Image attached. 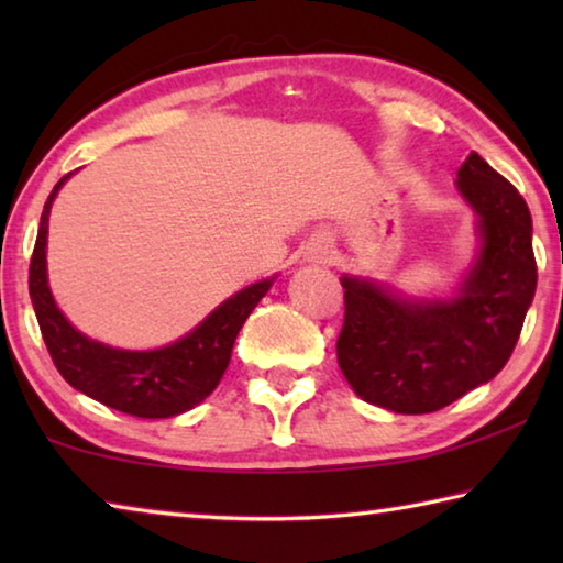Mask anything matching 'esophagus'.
<instances>
[{
  "mask_svg": "<svg viewBox=\"0 0 563 563\" xmlns=\"http://www.w3.org/2000/svg\"><path fill=\"white\" fill-rule=\"evenodd\" d=\"M330 245L325 243V241H318V243H312L310 247H308V258L310 261H316V263H328L330 261Z\"/></svg>",
  "mask_w": 563,
  "mask_h": 563,
  "instance_id": "34e87169",
  "label": "esophagus"
}]
</instances>
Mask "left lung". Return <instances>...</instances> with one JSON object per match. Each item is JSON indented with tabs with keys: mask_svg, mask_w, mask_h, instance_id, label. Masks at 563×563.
<instances>
[{
	"mask_svg": "<svg viewBox=\"0 0 563 563\" xmlns=\"http://www.w3.org/2000/svg\"><path fill=\"white\" fill-rule=\"evenodd\" d=\"M456 188L479 216L482 247L454 298L412 300L340 278L338 365L365 402L399 415L437 412L489 383L511 357L537 290L531 213L519 190L474 151Z\"/></svg>",
	"mask_w": 563,
	"mask_h": 563,
	"instance_id": "left-lung-1",
	"label": "left lung"
}]
</instances>
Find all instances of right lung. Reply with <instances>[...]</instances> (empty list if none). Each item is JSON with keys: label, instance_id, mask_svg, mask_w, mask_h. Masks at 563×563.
<instances>
[{"label": "right lung", "instance_id": "1", "mask_svg": "<svg viewBox=\"0 0 563 563\" xmlns=\"http://www.w3.org/2000/svg\"><path fill=\"white\" fill-rule=\"evenodd\" d=\"M69 176L66 174L46 198L30 265L32 305L56 369L74 389L119 412L144 419L188 412L221 383L238 332L275 278H265L235 292L174 345L133 352L89 340L62 316L46 280L49 211Z\"/></svg>", "mask_w": 563, "mask_h": 563}]
</instances>
